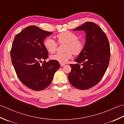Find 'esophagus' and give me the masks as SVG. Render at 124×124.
I'll use <instances>...</instances> for the list:
<instances>
[{"instance_id": "1", "label": "esophagus", "mask_w": 124, "mask_h": 124, "mask_svg": "<svg viewBox=\"0 0 124 124\" xmlns=\"http://www.w3.org/2000/svg\"><path fill=\"white\" fill-rule=\"evenodd\" d=\"M64 65H65V64H63V63H60L61 67H63V66H64Z\"/></svg>"}]
</instances>
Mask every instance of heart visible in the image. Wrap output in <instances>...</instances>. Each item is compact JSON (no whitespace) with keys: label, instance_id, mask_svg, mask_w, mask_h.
Here are the masks:
<instances>
[{"label":"heart","instance_id":"heart-1","mask_svg":"<svg viewBox=\"0 0 124 124\" xmlns=\"http://www.w3.org/2000/svg\"><path fill=\"white\" fill-rule=\"evenodd\" d=\"M57 41L59 44L65 43L64 53H58L51 56V60H55L60 63H65L71 59L73 54L79 55L84 48V42L78 38V35L70 31H65L57 34ZM45 48L51 53H53L57 49V42L51 37H47L44 41Z\"/></svg>","mask_w":124,"mask_h":124}]
</instances>
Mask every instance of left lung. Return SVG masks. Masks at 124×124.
<instances>
[{
  "label": "left lung",
  "instance_id": "obj_1",
  "mask_svg": "<svg viewBox=\"0 0 124 124\" xmlns=\"http://www.w3.org/2000/svg\"><path fill=\"white\" fill-rule=\"evenodd\" d=\"M73 30L85 31L86 43L75 60L78 63L70 64L68 78L72 86L84 90L95 86L103 77L109 63L110 45L104 31L93 22H86Z\"/></svg>",
  "mask_w": 124,
  "mask_h": 124
}]
</instances>
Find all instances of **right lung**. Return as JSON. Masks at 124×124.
I'll return each instance as SVG.
<instances>
[{"instance_id": "1", "label": "right lung", "mask_w": 124, "mask_h": 124, "mask_svg": "<svg viewBox=\"0 0 124 124\" xmlns=\"http://www.w3.org/2000/svg\"><path fill=\"white\" fill-rule=\"evenodd\" d=\"M52 33L30 25L17 34L13 42L10 57L16 73L23 84L34 91L47 88L60 67L56 61H45L48 53L43 41Z\"/></svg>"}]
</instances>
